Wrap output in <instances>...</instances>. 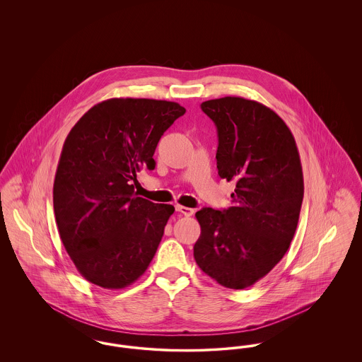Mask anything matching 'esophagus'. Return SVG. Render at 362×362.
<instances>
[{"label": "esophagus", "mask_w": 362, "mask_h": 362, "mask_svg": "<svg viewBox=\"0 0 362 362\" xmlns=\"http://www.w3.org/2000/svg\"><path fill=\"white\" fill-rule=\"evenodd\" d=\"M175 209H176V211L182 213V214H183V216H186V217H189V216H192V214H194V209H191V207L182 206V205H176Z\"/></svg>", "instance_id": "esophagus-1"}]
</instances>
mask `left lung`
<instances>
[{"instance_id": "left-lung-1", "label": "left lung", "mask_w": 362, "mask_h": 362, "mask_svg": "<svg viewBox=\"0 0 362 362\" xmlns=\"http://www.w3.org/2000/svg\"><path fill=\"white\" fill-rule=\"evenodd\" d=\"M218 136L217 170L236 183L232 206L195 213L199 269L229 289L266 276L286 254L304 197L303 168L289 127L273 110L236 96L201 104Z\"/></svg>"}]
</instances>
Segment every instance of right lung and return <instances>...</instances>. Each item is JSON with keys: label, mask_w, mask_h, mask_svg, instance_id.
<instances>
[{"label": "right lung", "mask_w": 362, "mask_h": 362, "mask_svg": "<svg viewBox=\"0 0 362 362\" xmlns=\"http://www.w3.org/2000/svg\"><path fill=\"white\" fill-rule=\"evenodd\" d=\"M185 112L167 100L110 99L70 130L54 179V213L86 281L122 289L146 272L175 207L137 197L134 185L141 170H155L160 138Z\"/></svg>", "instance_id": "1"}]
</instances>
